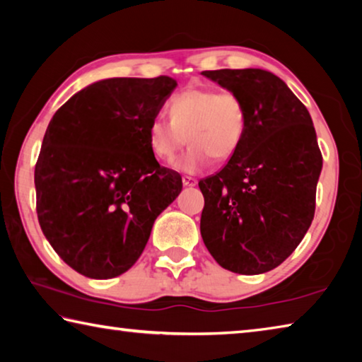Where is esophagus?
<instances>
[{
    "instance_id": "1",
    "label": "esophagus",
    "mask_w": 362,
    "mask_h": 362,
    "mask_svg": "<svg viewBox=\"0 0 362 362\" xmlns=\"http://www.w3.org/2000/svg\"><path fill=\"white\" fill-rule=\"evenodd\" d=\"M182 183H183V187H194L196 180L193 179V177L185 175V177H182Z\"/></svg>"
}]
</instances>
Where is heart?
Here are the masks:
<instances>
[{"label":"heart","instance_id":"b5f03b06","mask_svg":"<svg viewBox=\"0 0 362 362\" xmlns=\"http://www.w3.org/2000/svg\"><path fill=\"white\" fill-rule=\"evenodd\" d=\"M170 119H151L148 145L159 161L175 158L185 136L189 148L174 163L180 173L196 174L212 158L228 161L240 148L246 134L247 112L243 99L235 93L216 89H188L169 102Z\"/></svg>","mask_w":362,"mask_h":362}]
</instances>
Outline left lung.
I'll use <instances>...</instances> for the list:
<instances>
[{"label":"left lung","instance_id":"8db88e82","mask_svg":"<svg viewBox=\"0 0 362 362\" xmlns=\"http://www.w3.org/2000/svg\"><path fill=\"white\" fill-rule=\"evenodd\" d=\"M203 75L241 97L247 126L226 166L199 180L201 236L225 269L267 273L296 250L313 222L322 169L313 121L283 79L267 70Z\"/></svg>","mask_w":362,"mask_h":362}]
</instances>
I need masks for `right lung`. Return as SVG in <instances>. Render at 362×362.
<instances>
[{"label":"right lung","mask_w":362,"mask_h":362,"mask_svg":"<svg viewBox=\"0 0 362 362\" xmlns=\"http://www.w3.org/2000/svg\"><path fill=\"white\" fill-rule=\"evenodd\" d=\"M175 88L169 76L100 79L49 122L35 166L36 212L49 244L84 276L127 272L182 192V177L159 166L148 145L150 122Z\"/></svg>","instance_id":"obj_1"}]
</instances>
